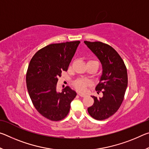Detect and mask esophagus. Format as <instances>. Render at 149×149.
Instances as JSON below:
<instances>
[{
    "instance_id": "esophagus-1",
    "label": "esophagus",
    "mask_w": 149,
    "mask_h": 149,
    "mask_svg": "<svg viewBox=\"0 0 149 149\" xmlns=\"http://www.w3.org/2000/svg\"><path fill=\"white\" fill-rule=\"evenodd\" d=\"M78 95H79L80 97H85V96H86V95L82 94V93H78Z\"/></svg>"
}]
</instances>
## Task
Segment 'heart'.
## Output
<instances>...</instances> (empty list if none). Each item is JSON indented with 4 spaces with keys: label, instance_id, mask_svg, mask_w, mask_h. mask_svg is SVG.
Returning a JSON list of instances; mask_svg holds the SVG:
<instances>
[{
    "label": "heart",
    "instance_id": "1",
    "mask_svg": "<svg viewBox=\"0 0 149 149\" xmlns=\"http://www.w3.org/2000/svg\"><path fill=\"white\" fill-rule=\"evenodd\" d=\"M90 61H93V60H90ZM97 62V61H95ZM89 84V82L88 81L84 80V79H78L75 82L74 85L75 87L81 92H84L86 89V87Z\"/></svg>",
    "mask_w": 149,
    "mask_h": 149
}]
</instances>
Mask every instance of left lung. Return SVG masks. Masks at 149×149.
<instances>
[{
  "label": "left lung",
  "mask_w": 149,
  "mask_h": 149,
  "mask_svg": "<svg viewBox=\"0 0 149 149\" xmlns=\"http://www.w3.org/2000/svg\"><path fill=\"white\" fill-rule=\"evenodd\" d=\"M85 44L98 58L102 65V74L95 90L103 93L102 97L94 99L93 104L87 108L90 116L102 120L112 116L119 109L127 87V73L124 62L112 47L102 42Z\"/></svg>",
  "instance_id": "obj_1"
}]
</instances>
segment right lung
Masks as SVG:
<instances>
[{
    "label": "right lung",
    "instance_id": "obj_1",
    "mask_svg": "<svg viewBox=\"0 0 149 149\" xmlns=\"http://www.w3.org/2000/svg\"><path fill=\"white\" fill-rule=\"evenodd\" d=\"M80 41L47 45L37 51L30 61L26 74L29 95L35 108L47 119L59 121L66 116L77 93L70 87L60 93L57 82L67 71Z\"/></svg>",
    "mask_w": 149,
    "mask_h": 149
}]
</instances>
